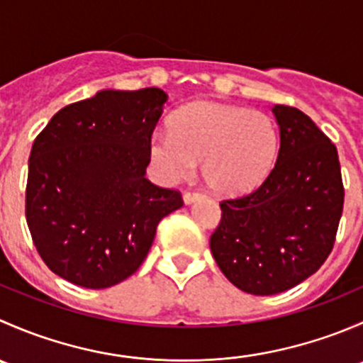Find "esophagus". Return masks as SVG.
<instances>
[{
	"label": "esophagus",
	"mask_w": 363,
	"mask_h": 363,
	"mask_svg": "<svg viewBox=\"0 0 363 363\" xmlns=\"http://www.w3.org/2000/svg\"><path fill=\"white\" fill-rule=\"evenodd\" d=\"M200 196H202V193L200 191H184L182 199H184V203H191L195 202L196 199H200Z\"/></svg>",
	"instance_id": "esophagus-1"
}]
</instances>
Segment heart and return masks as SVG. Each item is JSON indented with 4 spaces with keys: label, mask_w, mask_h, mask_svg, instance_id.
Here are the masks:
<instances>
[{
    "label": "heart",
    "mask_w": 363,
    "mask_h": 363,
    "mask_svg": "<svg viewBox=\"0 0 363 363\" xmlns=\"http://www.w3.org/2000/svg\"><path fill=\"white\" fill-rule=\"evenodd\" d=\"M279 152V133L267 113L237 105L196 101L170 119V133L149 142V156L167 181L191 177L203 161V179L219 195L251 191L265 181Z\"/></svg>",
    "instance_id": "heart-1"
}]
</instances>
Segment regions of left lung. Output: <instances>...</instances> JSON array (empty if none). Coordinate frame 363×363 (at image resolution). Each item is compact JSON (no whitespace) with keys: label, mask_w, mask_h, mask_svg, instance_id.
Returning a JSON list of instances; mask_svg holds the SVG:
<instances>
[{"label":"left lung","mask_w":363,"mask_h":363,"mask_svg":"<svg viewBox=\"0 0 363 363\" xmlns=\"http://www.w3.org/2000/svg\"><path fill=\"white\" fill-rule=\"evenodd\" d=\"M279 155L247 195L223 200L211 251L226 279L276 295L313 276L334 247L344 205L337 149L309 116L274 105Z\"/></svg>","instance_id":"1"}]
</instances>
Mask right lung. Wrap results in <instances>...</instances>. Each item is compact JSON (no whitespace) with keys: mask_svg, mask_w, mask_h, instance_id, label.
<instances>
[{"mask_svg":"<svg viewBox=\"0 0 363 363\" xmlns=\"http://www.w3.org/2000/svg\"><path fill=\"white\" fill-rule=\"evenodd\" d=\"M164 101L158 87L100 91L61 108L33 142L26 221L45 265L77 286L137 272L158 223L184 203L145 179Z\"/></svg>","mask_w":363,"mask_h":363,"instance_id":"obj_1","label":"right lung"}]
</instances>
